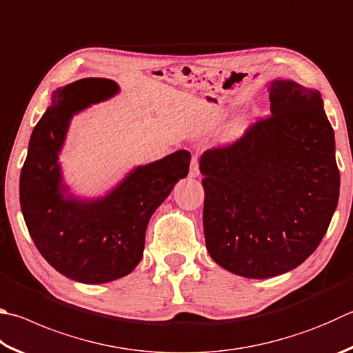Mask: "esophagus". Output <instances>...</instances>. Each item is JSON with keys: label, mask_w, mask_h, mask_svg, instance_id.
<instances>
[{"label": "esophagus", "mask_w": 353, "mask_h": 353, "mask_svg": "<svg viewBox=\"0 0 353 353\" xmlns=\"http://www.w3.org/2000/svg\"><path fill=\"white\" fill-rule=\"evenodd\" d=\"M199 174H201V170H199V157L194 156L193 160H191V165H190V176L197 177Z\"/></svg>", "instance_id": "esophagus-1"}]
</instances>
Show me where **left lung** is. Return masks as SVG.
<instances>
[{"instance_id":"left-lung-1","label":"left lung","mask_w":353,"mask_h":353,"mask_svg":"<svg viewBox=\"0 0 353 353\" xmlns=\"http://www.w3.org/2000/svg\"><path fill=\"white\" fill-rule=\"evenodd\" d=\"M268 92V117L201 159L208 253L252 279L303 264L327 232L339 196L335 136L321 94L292 80H274Z\"/></svg>"}]
</instances>
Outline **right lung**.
Segmentation results:
<instances>
[{
	"mask_svg": "<svg viewBox=\"0 0 353 353\" xmlns=\"http://www.w3.org/2000/svg\"><path fill=\"white\" fill-rule=\"evenodd\" d=\"M117 91L108 79H81L57 89L32 131L20 176L21 211L38 252L57 272L85 284L110 283L136 268L152 213L190 170L191 154L181 150L137 166L103 199L66 196L59 152L69 121Z\"/></svg>",
	"mask_w": 353,
	"mask_h": 353,
	"instance_id": "add662e5",
	"label": "right lung"
}]
</instances>
